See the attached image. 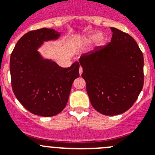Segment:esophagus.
Returning a JSON list of instances; mask_svg holds the SVG:
<instances>
[{"label": "esophagus", "instance_id": "1", "mask_svg": "<svg viewBox=\"0 0 155 155\" xmlns=\"http://www.w3.org/2000/svg\"><path fill=\"white\" fill-rule=\"evenodd\" d=\"M82 72H83V69H82L81 67H80V68H79V74H80V75H81Z\"/></svg>", "mask_w": 155, "mask_h": 155}]
</instances>
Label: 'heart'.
Instances as JSON below:
<instances>
[{
    "label": "heart",
    "instance_id": "1",
    "mask_svg": "<svg viewBox=\"0 0 155 155\" xmlns=\"http://www.w3.org/2000/svg\"><path fill=\"white\" fill-rule=\"evenodd\" d=\"M95 39H96L98 46H102L105 42V37L102 34H98L96 32L87 34V35H86L85 36L82 38L81 41L84 43H87V42H92Z\"/></svg>",
    "mask_w": 155,
    "mask_h": 155
}]
</instances>
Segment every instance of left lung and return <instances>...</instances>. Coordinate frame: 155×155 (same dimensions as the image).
I'll return each mask as SVG.
<instances>
[{
    "instance_id": "left-lung-1",
    "label": "left lung",
    "mask_w": 155,
    "mask_h": 155,
    "mask_svg": "<svg viewBox=\"0 0 155 155\" xmlns=\"http://www.w3.org/2000/svg\"><path fill=\"white\" fill-rule=\"evenodd\" d=\"M110 28L109 43L79 59L91 104L105 116L125 113L143 85V57L137 43L129 34Z\"/></svg>"
}]
</instances>
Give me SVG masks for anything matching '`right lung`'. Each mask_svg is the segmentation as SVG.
I'll list each match as a JSON object with an SVG mask.
<instances>
[{"label":"right lung","mask_w":155,"mask_h":155,"mask_svg":"<svg viewBox=\"0 0 155 155\" xmlns=\"http://www.w3.org/2000/svg\"><path fill=\"white\" fill-rule=\"evenodd\" d=\"M61 33L52 28L30 31L18 41L10 58L13 92L32 114L53 116L68 103L71 86L79 77V63L63 68L44 59L38 51L43 42L56 40Z\"/></svg>","instance_id":"add662e5"}]
</instances>
